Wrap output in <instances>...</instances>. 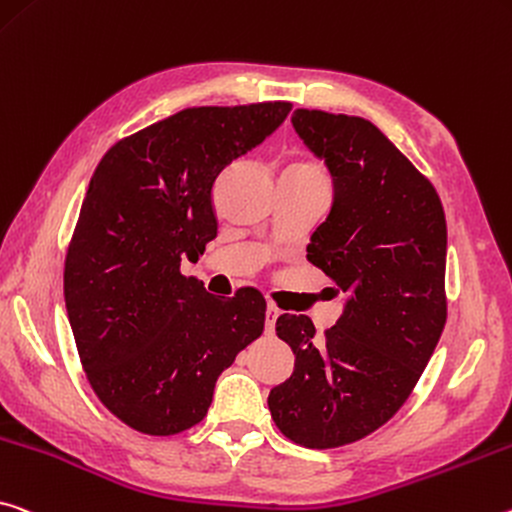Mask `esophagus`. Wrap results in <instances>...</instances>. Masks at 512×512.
<instances>
[{
	"label": "esophagus",
	"instance_id": "34e87169",
	"mask_svg": "<svg viewBox=\"0 0 512 512\" xmlns=\"http://www.w3.org/2000/svg\"><path fill=\"white\" fill-rule=\"evenodd\" d=\"M278 316H280L278 307H275V305L266 307V326H264L266 335H273V332H275V321H278Z\"/></svg>",
	"mask_w": 512,
	"mask_h": 512
}]
</instances>
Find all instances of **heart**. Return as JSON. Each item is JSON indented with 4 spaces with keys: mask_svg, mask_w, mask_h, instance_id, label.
<instances>
[{
    "mask_svg": "<svg viewBox=\"0 0 512 512\" xmlns=\"http://www.w3.org/2000/svg\"><path fill=\"white\" fill-rule=\"evenodd\" d=\"M294 168H303V170H312V173H321V168L314 166V164H298Z\"/></svg>",
    "mask_w": 512,
    "mask_h": 512,
    "instance_id": "b5f03b06",
    "label": "heart"
}]
</instances>
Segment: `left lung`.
<instances>
[{"mask_svg":"<svg viewBox=\"0 0 512 512\" xmlns=\"http://www.w3.org/2000/svg\"><path fill=\"white\" fill-rule=\"evenodd\" d=\"M291 125L335 191L307 259L346 300L321 339L305 314L275 323L296 362L269 410L291 442L332 449L392 419L431 360L446 323V221L435 186L369 120L296 109Z\"/></svg>","mask_w":512,"mask_h":512,"instance_id":"8db88e82","label":"left lung"}]
</instances>
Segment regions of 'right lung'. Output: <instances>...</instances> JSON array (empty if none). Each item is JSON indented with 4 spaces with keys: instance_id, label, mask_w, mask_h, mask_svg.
Masks as SVG:
<instances>
[{
    "instance_id": "add662e5",
    "label": "right lung",
    "mask_w": 512,
    "mask_h": 512,
    "mask_svg": "<svg viewBox=\"0 0 512 512\" xmlns=\"http://www.w3.org/2000/svg\"><path fill=\"white\" fill-rule=\"evenodd\" d=\"M289 111L291 102L184 109L118 141L95 168L63 294L88 383L134 431L177 435L200 424L218 376L262 335L257 289L216 298L180 264L216 237V177Z\"/></svg>"
}]
</instances>
